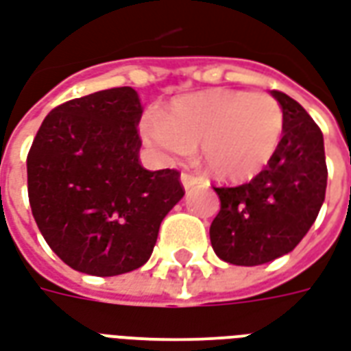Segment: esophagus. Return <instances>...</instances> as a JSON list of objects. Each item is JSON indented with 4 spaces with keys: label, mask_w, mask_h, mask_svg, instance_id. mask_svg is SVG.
Returning a JSON list of instances; mask_svg holds the SVG:
<instances>
[{
    "label": "esophagus",
    "mask_w": 351,
    "mask_h": 351,
    "mask_svg": "<svg viewBox=\"0 0 351 351\" xmlns=\"http://www.w3.org/2000/svg\"><path fill=\"white\" fill-rule=\"evenodd\" d=\"M197 180H199V178L193 175H189V173H182V175H180V182H182L184 189L193 188V186L197 184Z\"/></svg>",
    "instance_id": "34e87169"
}]
</instances>
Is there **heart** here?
Listing matches in <instances>:
<instances>
[{"label":"heart","instance_id":"1","mask_svg":"<svg viewBox=\"0 0 351 351\" xmlns=\"http://www.w3.org/2000/svg\"><path fill=\"white\" fill-rule=\"evenodd\" d=\"M139 130L149 147L169 158L199 145L201 162L215 178L245 182L279 150L285 113L277 98L262 90L206 89L173 100Z\"/></svg>","mask_w":351,"mask_h":351}]
</instances>
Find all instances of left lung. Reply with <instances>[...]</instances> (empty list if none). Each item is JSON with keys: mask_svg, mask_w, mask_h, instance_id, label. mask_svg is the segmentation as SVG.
<instances>
[{"mask_svg": "<svg viewBox=\"0 0 351 351\" xmlns=\"http://www.w3.org/2000/svg\"><path fill=\"white\" fill-rule=\"evenodd\" d=\"M285 113L281 145L249 184L214 188L221 210L210 225L215 255L258 266L287 255L316 221L328 186L324 136L294 98L271 90Z\"/></svg>", "mask_w": 351, "mask_h": 351, "instance_id": "8db88e82", "label": "left lung"}]
</instances>
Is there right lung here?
I'll return each instance as SVG.
<instances>
[{
	"mask_svg": "<svg viewBox=\"0 0 351 351\" xmlns=\"http://www.w3.org/2000/svg\"><path fill=\"white\" fill-rule=\"evenodd\" d=\"M141 113L136 89L98 90L51 110L31 145V212L51 251L76 271L111 277L141 268L184 197L178 171L139 163Z\"/></svg>",
	"mask_w": 351,
	"mask_h": 351,
	"instance_id": "obj_1",
	"label": "right lung"
}]
</instances>
